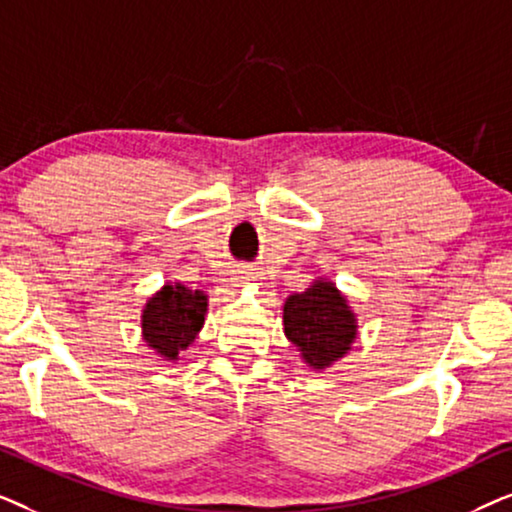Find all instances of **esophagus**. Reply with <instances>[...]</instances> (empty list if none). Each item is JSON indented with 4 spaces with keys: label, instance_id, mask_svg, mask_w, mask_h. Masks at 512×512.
I'll list each match as a JSON object with an SVG mask.
<instances>
[{
    "label": "esophagus",
    "instance_id": "obj_1",
    "mask_svg": "<svg viewBox=\"0 0 512 512\" xmlns=\"http://www.w3.org/2000/svg\"><path fill=\"white\" fill-rule=\"evenodd\" d=\"M240 277L242 279H249V277H254V275H251V272H240Z\"/></svg>",
    "mask_w": 512,
    "mask_h": 512
}]
</instances>
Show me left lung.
<instances>
[{
  "label": "left lung",
  "mask_w": 512,
  "mask_h": 512,
  "mask_svg": "<svg viewBox=\"0 0 512 512\" xmlns=\"http://www.w3.org/2000/svg\"><path fill=\"white\" fill-rule=\"evenodd\" d=\"M284 333L314 368H326L352 347L356 319L331 282H314L284 305Z\"/></svg>",
  "instance_id": "1"
}]
</instances>
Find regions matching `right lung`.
<instances>
[{
    "instance_id": "1",
    "label": "right lung",
    "mask_w": 512,
    "mask_h": 512,
    "mask_svg": "<svg viewBox=\"0 0 512 512\" xmlns=\"http://www.w3.org/2000/svg\"><path fill=\"white\" fill-rule=\"evenodd\" d=\"M205 312V293L186 289L184 284H167L144 307V340L160 356L174 361L195 340L205 324Z\"/></svg>"
}]
</instances>
